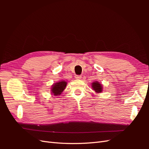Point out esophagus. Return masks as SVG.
I'll list each match as a JSON object with an SVG mask.
<instances>
[{
	"instance_id": "obj_1",
	"label": "esophagus",
	"mask_w": 149,
	"mask_h": 149,
	"mask_svg": "<svg viewBox=\"0 0 149 149\" xmlns=\"http://www.w3.org/2000/svg\"><path fill=\"white\" fill-rule=\"evenodd\" d=\"M74 77H75V78H76V79H79L81 78V75H76V76H74Z\"/></svg>"
}]
</instances>
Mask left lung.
I'll return each instance as SVG.
<instances>
[{"instance_id": "left-lung-1", "label": "left lung", "mask_w": 149, "mask_h": 149, "mask_svg": "<svg viewBox=\"0 0 149 149\" xmlns=\"http://www.w3.org/2000/svg\"><path fill=\"white\" fill-rule=\"evenodd\" d=\"M92 87L93 89L97 93H101L102 91V85L98 82H94L92 83Z\"/></svg>"}]
</instances>
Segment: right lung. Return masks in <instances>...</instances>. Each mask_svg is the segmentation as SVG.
Segmentation results:
<instances>
[{
	"instance_id": "add662e5",
	"label": "right lung",
	"mask_w": 149,
	"mask_h": 149,
	"mask_svg": "<svg viewBox=\"0 0 149 149\" xmlns=\"http://www.w3.org/2000/svg\"><path fill=\"white\" fill-rule=\"evenodd\" d=\"M67 83L65 81H62L56 83L55 84H54L52 86V93H53L55 96L57 95H60L61 93L63 91V90L65 89Z\"/></svg>"
}]
</instances>
